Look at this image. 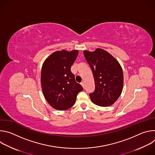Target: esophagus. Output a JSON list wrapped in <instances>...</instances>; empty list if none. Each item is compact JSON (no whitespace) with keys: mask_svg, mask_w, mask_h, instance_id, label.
<instances>
[{"mask_svg":"<svg viewBox=\"0 0 155 155\" xmlns=\"http://www.w3.org/2000/svg\"><path fill=\"white\" fill-rule=\"evenodd\" d=\"M80 84L83 86V88L84 87V82H81V83H80Z\"/></svg>","mask_w":155,"mask_h":155,"instance_id":"34e87169","label":"esophagus"}]
</instances>
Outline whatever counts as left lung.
Wrapping results in <instances>:
<instances>
[{
  "label": "left lung",
  "instance_id": "8db88e82",
  "mask_svg": "<svg viewBox=\"0 0 155 155\" xmlns=\"http://www.w3.org/2000/svg\"><path fill=\"white\" fill-rule=\"evenodd\" d=\"M85 59L91 68L95 90L90 94L92 102L101 107L114 104L123 88V72L118 61L107 51L97 48L94 51H83Z\"/></svg>",
  "mask_w": 155,
  "mask_h": 155
}]
</instances>
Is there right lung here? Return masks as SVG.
Segmentation results:
<instances>
[{"label":"right lung","instance_id":"1","mask_svg":"<svg viewBox=\"0 0 155 155\" xmlns=\"http://www.w3.org/2000/svg\"><path fill=\"white\" fill-rule=\"evenodd\" d=\"M78 53V50L56 51L42 65L40 80L43 94L54 109L65 110L72 107L78 93L83 90L71 71Z\"/></svg>","mask_w":155,"mask_h":155}]
</instances>
